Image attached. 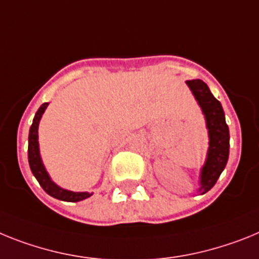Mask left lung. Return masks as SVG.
Listing matches in <instances>:
<instances>
[{"instance_id": "1", "label": "left lung", "mask_w": 259, "mask_h": 259, "mask_svg": "<svg viewBox=\"0 0 259 259\" xmlns=\"http://www.w3.org/2000/svg\"><path fill=\"white\" fill-rule=\"evenodd\" d=\"M186 83L193 91L206 116L208 136H210L207 160L201 172L202 186L199 192L204 194L217 184L220 173L226 168L229 155V130L228 125L226 123L222 104L219 100L213 98L207 84L201 79L188 80Z\"/></svg>"}]
</instances>
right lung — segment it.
Instances as JSON below:
<instances>
[{"label": "right lung", "instance_id": "obj_1", "mask_svg": "<svg viewBox=\"0 0 259 259\" xmlns=\"http://www.w3.org/2000/svg\"><path fill=\"white\" fill-rule=\"evenodd\" d=\"M47 107H48V103H44L39 108V111L36 112L35 117H33V122L30 127V136H28V163H30V168L32 170L33 176L39 181L40 186L53 198L66 202L83 201V199L91 197L92 193L91 194L90 193H74L61 189L49 179L48 173H47L46 168L41 163L39 152V142H37V127H39V121Z\"/></svg>", "mask_w": 259, "mask_h": 259}]
</instances>
